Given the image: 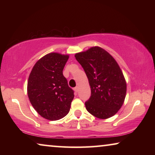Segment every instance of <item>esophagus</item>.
I'll return each mask as SVG.
<instances>
[{
    "instance_id": "34e87169",
    "label": "esophagus",
    "mask_w": 155,
    "mask_h": 155,
    "mask_svg": "<svg viewBox=\"0 0 155 155\" xmlns=\"http://www.w3.org/2000/svg\"><path fill=\"white\" fill-rule=\"evenodd\" d=\"M74 90H75V92H78V87H75L74 88Z\"/></svg>"
}]
</instances>
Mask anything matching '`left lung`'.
I'll use <instances>...</instances> for the list:
<instances>
[{"instance_id":"8db88e82","label":"left lung","mask_w":155,"mask_h":155,"mask_svg":"<svg viewBox=\"0 0 155 155\" xmlns=\"http://www.w3.org/2000/svg\"><path fill=\"white\" fill-rule=\"evenodd\" d=\"M75 57L83 68L91 88V96L84 103L86 109L101 119L115 115L126 94V82L117 62L99 46L76 54Z\"/></svg>"}]
</instances>
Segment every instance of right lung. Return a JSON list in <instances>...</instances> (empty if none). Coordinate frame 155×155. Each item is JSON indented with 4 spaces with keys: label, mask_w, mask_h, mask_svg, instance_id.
I'll return each instance as SVG.
<instances>
[{
    "label": "right lung",
    "mask_w": 155,
    "mask_h": 155,
    "mask_svg": "<svg viewBox=\"0 0 155 155\" xmlns=\"http://www.w3.org/2000/svg\"><path fill=\"white\" fill-rule=\"evenodd\" d=\"M69 56L51 53L36 63L27 82L29 101L46 119L56 120L68 114L74 91L68 86L63 70Z\"/></svg>",
    "instance_id": "1"
}]
</instances>
